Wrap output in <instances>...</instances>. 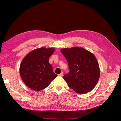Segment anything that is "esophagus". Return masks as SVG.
Instances as JSON below:
<instances>
[{
  "instance_id": "obj_1",
  "label": "esophagus",
  "mask_w": 121,
  "mask_h": 121,
  "mask_svg": "<svg viewBox=\"0 0 121 121\" xmlns=\"http://www.w3.org/2000/svg\"><path fill=\"white\" fill-rule=\"evenodd\" d=\"M59 76H61V77H62L63 76V72H62L60 74H59L58 75Z\"/></svg>"
}]
</instances>
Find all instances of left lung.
<instances>
[{
  "label": "left lung",
  "mask_w": 121,
  "mask_h": 121,
  "mask_svg": "<svg viewBox=\"0 0 121 121\" xmlns=\"http://www.w3.org/2000/svg\"><path fill=\"white\" fill-rule=\"evenodd\" d=\"M67 61L70 72L64 76L69 87L79 94L92 91L100 76L99 63L91 52L81 47L62 49Z\"/></svg>",
  "instance_id": "1"
}]
</instances>
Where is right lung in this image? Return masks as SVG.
Returning a JSON list of instances; mask_svg holds the SVG:
<instances>
[{
  "instance_id": "add662e5",
  "label": "right lung",
  "mask_w": 121,
  "mask_h": 121,
  "mask_svg": "<svg viewBox=\"0 0 121 121\" xmlns=\"http://www.w3.org/2000/svg\"><path fill=\"white\" fill-rule=\"evenodd\" d=\"M55 51L53 47L39 48L30 51L24 57L20 65V74L28 88L40 91L57 77L49 62V58Z\"/></svg>"
}]
</instances>
